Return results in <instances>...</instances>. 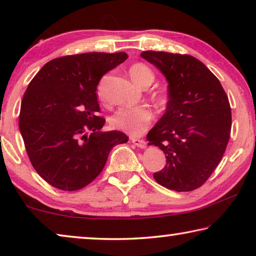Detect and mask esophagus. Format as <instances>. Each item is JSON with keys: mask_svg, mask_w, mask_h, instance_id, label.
<instances>
[{"mask_svg": "<svg viewBox=\"0 0 256 256\" xmlns=\"http://www.w3.org/2000/svg\"><path fill=\"white\" fill-rule=\"evenodd\" d=\"M131 141L133 144H136L138 148L144 149L146 146V142L144 140H142V138H131Z\"/></svg>", "mask_w": 256, "mask_h": 256, "instance_id": "esophagus-1", "label": "esophagus"}]
</instances>
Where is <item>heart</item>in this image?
I'll return each instance as SVG.
<instances>
[{
    "label": "heart",
    "mask_w": 256,
    "mask_h": 256,
    "mask_svg": "<svg viewBox=\"0 0 256 256\" xmlns=\"http://www.w3.org/2000/svg\"><path fill=\"white\" fill-rule=\"evenodd\" d=\"M130 76L136 84L141 86L151 84L154 80V72L142 63H136L130 68ZM152 118V112L146 107H122L112 116L110 124L112 128L120 131L138 136L149 128Z\"/></svg>",
    "instance_id": "b5f03b06"
}]
</instances>
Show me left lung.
I'll return each instance as SVG.
<instances>
[{
    "mask_svg": "<svg viewBox=\"0 0 256 256\" xmlns=\"http://www.w3.org/2000/svg\"><path fill=\"white\" fill-rule=\"evenodd\" d=\"M141 56L166 76V112L146 140L166 154V166L154 178L176 192L206 183L226 151L232 110L220 81L190 55L142 52Z\"/></svg>",
    "mask_w": 256,
    "mask_h": 256,
    "instance_id": "1",
    "label": "left lung"
}]
</instances>
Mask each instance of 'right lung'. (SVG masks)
Instances as JSON below:
<instances>
[{
  "label": "right lung",
  "instance_id": "1",
  "mask_svg": "<svg viewBox=\"0 0 256 256\" xmlns=\"http://www.w3.org/2000/svg\"><path fill=\"white\" fill-rule=\"evenodd\" d=\"M126 58L124 52L63 56L30 81L19 128L34 170L54 188H84L100 174L112 146L128 141L120 131H100L105 118L98 116L96 94L102 76Z\"/></svg>",
  "mask_w": 256,
  "mask_h": 256
}]
</instances>
